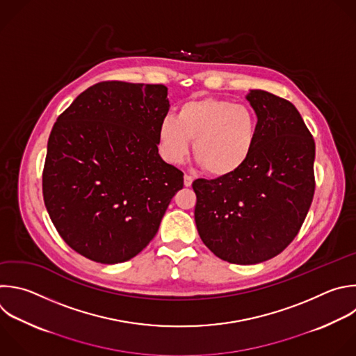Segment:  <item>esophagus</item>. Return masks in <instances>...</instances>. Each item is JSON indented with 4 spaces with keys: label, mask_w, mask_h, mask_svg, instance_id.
<instances>
[{
    "label": "esophagus",
    "mask_w": 356,
    "mask_h": 356,
    "mask_svg": "<svg viewBox=\"0 0 356 356\" xmlns=\"http://www.w3.org/2000/svg\"><path fill=\"white\" fill-rule=\"evenodd\" d=\"M193 177L191 176H188V175H184V186L186 187H190L191 186V183H193Z\"/></svg>",
    "instance_id": "esophagus-1"
}]
</instances>
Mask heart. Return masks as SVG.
<instances>
[{"mask_svg":"<svg viewBox=\"0 0 356 356\" xmlns=\"http://www.w3.org/2000/svg\"><path fill=\"white\" fill-rule=\"evenodd\" d=\"M257 122L253 111L233 102L204 97L183 103L175 117L159 124L158 141L165 161L180 163L193 154L213 176H227L241 169L253 152Z\"/></svg>","mask_w":356,"mask_h":356,"instance_id":"1","label":"heart"}]
</instances>
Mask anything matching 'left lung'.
<instances>
[{
	"instance_id": "1",
	"label": "left lung",
	"mask_w": 356,
	"mask_h": 356,
	"mask_svg": "<svg viewBox=\"0 0 356 356\" xmlns=\"http://www.w3.org/2000/svg\"><path fill=\"white\" fill-rule=\"evenodd\" d=\"M246 99L257 138L246 163L215 180L197 179L195 225L204 245L233 264L280 254L298 234L314 194V140L298 108L267 90Z\"/></svg>"
}]
</instances>
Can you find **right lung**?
<instances>
[{"instance_id": "obj_1", "label": "right lung", "mask_w": 356, "mask_h": 356, "mask_svg": "<svg viewBox=\"0 0 356 356\" xmlns=\"http://www.w3.org/2000/svg\"><path fill=\"white\" fill-rule=\"evenodd\" d=\"M169 106L165 85L107 81L58 115L43 197L63 241L83 257L102 264L136 257L183 188V173L158 152Z\"/></svg>"}]
</instances>
